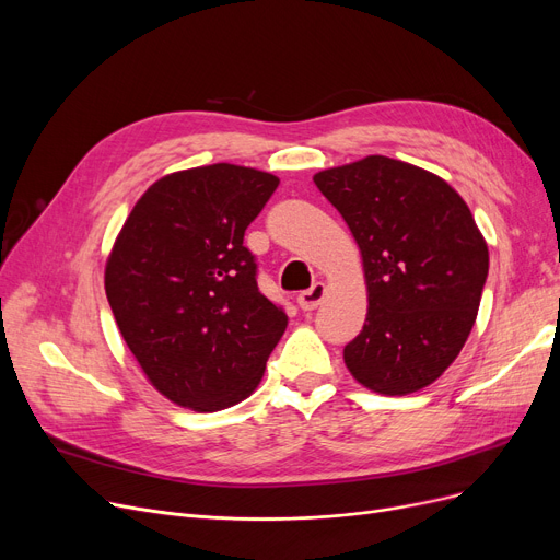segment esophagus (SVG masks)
<instances>
[{
	"instance_id": "1",
	"label": "esophagus",
	"mask_w": 560,
	"mask_h": 560,
	"mask_svg": "<svg viewBox=\"0 0 560 560\" xmlns=\"http://www.w3.org/2000/svg\"><path fill=\"white\" fill-rule=\"evenodd\" d=\"M325 295H327L325 283H315L313 288L302 292V295L298 298V304L302 311H315L322 302H325Z\"/></svg>"
}]
</instances>
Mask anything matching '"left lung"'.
<instances>
[{
  "mask_svg": "<svg viewBox=\"0 0 560 560\" xmlns=\"http://www.w3.org/2000/svg\"><path fill=\"white\" fill-rule=\"evenodd\" d=\"M361 249L363 331L345 347L361 386L408 395L443 374L475 327L488 245L463 197L440 176L388 156L313 176Z\"/></svg>",
  "mask_w": 560,
  "mask_h": 560,
  "instance_id": "left-lung-1",
  "label": "left lung"
}]
</instances>
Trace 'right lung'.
I'll return each instance as SVG.
<instances>
[{"label": "right lung", "mask_w": 560, "mask_h": 560, "mask_svg": "<svg viewBox=\"0 0 560 560\" xmlns=\"http://www.w3.org/2000/svg\"><path fill=\"white\" fill-rule=\"evenodd\" d=\"M279 179L215 163L163 176L136 201L106 260V298L150 384L213 413L249 397L288 315L262 295L245 229Z\"/></svg>", "instance_id": "obj_1"}]
</instances>
